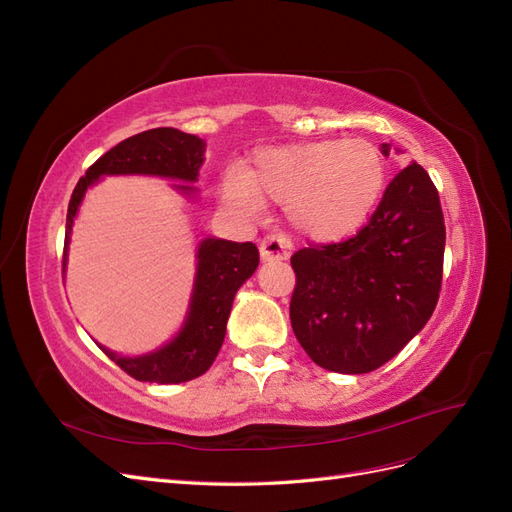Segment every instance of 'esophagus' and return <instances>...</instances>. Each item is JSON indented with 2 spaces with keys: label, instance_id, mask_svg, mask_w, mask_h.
Returning <instances> with one entry per match:
<instances>
[{
  "label": "esophagus",
  "instance_id": "esophagus-1",
  "mask_svg": "<svg viewBox=\"0 0 512 512\" xmlns=\"http://www.w3.org/2000/svg\"><path fill=\"white\" fill-rule=\"evenodd\" d=\"M290 256V241L282 235H269L260 241L262 262H280Z\"/></svg>",
  "mask_w": 512,
  "mask_h": 512
}]
</instances>
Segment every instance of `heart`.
<instances>
[{"label": "heart", "instance_id": "heart-1", "mask_svg": "<svg viewBox=\"0 0 512 512\" xmlns=\"http://www.w3.org/2000/svg\"><path fill=\"white\" fill-rule=\"evenodd\" d=\"M386 188V160L365 138H322L258 149L252 166L226 170L222 200L256 213L260 198L286 205V218L312 243L333 245L356 235L376 211Z\"/></svg>", "mask_w": 512, "mask_h": 512}]
</instances>
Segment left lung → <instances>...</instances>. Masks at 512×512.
Wrapping results in <instances>:
<instances>
[{
	"mask_svg": "<svg viewBox=\"0 0 512 512\" xmlns=\"http://www.w3.org/2000/svg\"><path fill=\"white\" fill-rule=\"evenodd\" d=\"M382 153L389 156V143ZM444 243L438 190L412 162L359 235L294 254L290 324L309 359L339 374H367L391 361L436 309Z\"/></svg>",
	"mask_w": 512,
	"mask_h": 512,
	"instance_id": "1",
	"label": "left lung"
}]
</instances>
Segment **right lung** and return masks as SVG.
Here are the masks:
<instances>
[{
	"mask_svg": "<svg viewBox=\"0 0 512 512\" xmlns=\"http://www.w3.org/2000/svg\"><path fill=\"white\" fill-rule=\"evenodd\" d=\"M205 149L207 143L194 134L175 128H156L126 138L106 151L96 164H91L85 177L76 183L68 205L64 277L72 226L91 185L104 177L145 175L175 181L170 183V188L183 198H194L198 190L192 183L198 181ZM258 260V247L254 243H235L215 237L203 239L196 245L194 286L177 335L164 346L136 356L117 354L102 344L98 346L108 359L141 382L179 384L203 376L224 344L235 294L254 275Z\"/></svg>",
	"mask_w": 512,
	"mask_h": 512,
	"instance_id": "1",
	"label": "right lung"
}]
</instances>
